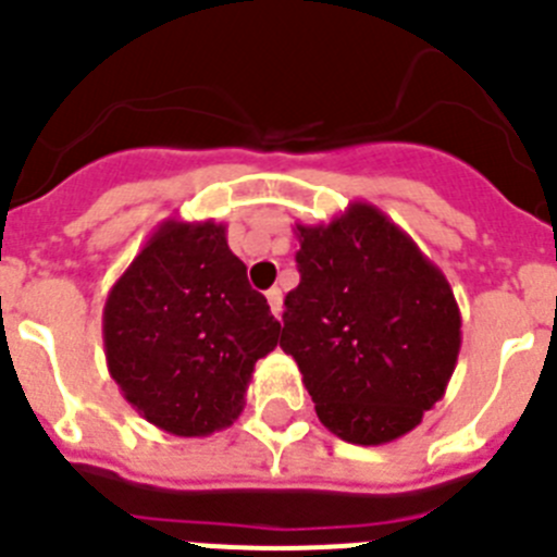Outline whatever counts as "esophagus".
I'll use <instances>...</instances> for the list:
<instances>
[{
  "instance_id": "34e87169",
  "label": "esophagus",
  "mask_w": 557,
  "mask_h": 557,
  "mask_svg": "<svg viewBox=\"0 0 557 557\" xmlns=\"http://www.w3.org/2000/svg\"><path fill=\"white\" fill-rule=\"evenodd\" d=\"M268 304H270V312H273L275 318H282V307H284L282 289H278V287L268 289Z\"/></svg>"
}]
</instances>
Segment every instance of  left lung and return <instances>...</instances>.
<instances>
[{
  "instance_id": "obj_1",
  "label": "left lung",
  "mask_w": 557,
  "mask_h": 557,
  "mask_svg": "<svg viewBox=\"0 0 557 557\" xmlns=\"http://www.w3.org/2000/svg\"><path fill=\"white\" fill-rule=\"evenodd\" d=\"M301 284L282 348L321 424L348 444H391L441 401L460 354V309L412 236L354 200L326 225L295 223Z\"/></svg>"
}]
</instances>
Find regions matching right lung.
<instances>
[{"mask_svg": "<svg viewBox=\"0 0 557 557\" xmlns=\"http://www.w3.org/2000/svg\"><path fill=\"white\" fill-rule=\"evenodd\" d=\"M278 332L214 220L161 223L102 309L113 382L141 418L178 437L234 424L256 359L278 346Z\"/></svg>", "mask_w": 557, "mask_h": 557, "instance_id": "obj_1", "label": "right lung"}]
</instances>
